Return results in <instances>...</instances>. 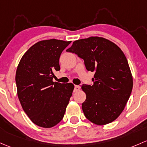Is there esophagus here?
<instances>
[{
	"label": "esophagus",
	"instance_id": "34e87169",
	"mask_svg": "<svg viewBox=\"0 0 147 147\" xmlns=\"http://www.w3.org/2000/svg\"><path fill=\"white\" fill-rule=\"evenodd\" d=\"M80 88H80V86H75V87H74V93H76V92H78V90H80Z\"/></svg>",
	"mask_w": 147,
	"mask_h": 147
}]
</instances>
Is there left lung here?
I'll list each match as a JSON object with an SVG mask.
<instances>
[{"instance_id":"1","label":"left lung","mask_w":147,"mask_h":147,"mask_svg":"<svg viewBox=\"0 0 147 147\" xmlns=\"http://www.w3.org/2000/svg\"><path fill=\"white\" fill-rule=\"evenodd\" d=\"M66 51L76 54L84 60L86 69L95 72L93 85L81 87L86 95L82 103L86 118L98 125L115 120L125 109L133 87L123 51L113 42L99 37L74 41Z\"/></svg>"}]
</instances>
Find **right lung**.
<instances>
[{"instance_id":"obj_1","label":"right lung","mask_w":147,"mask_h":147,"mask_svg":"<svg viewBox=\"0 0 147 147\" xmlns=\"http://www.w3.org/2000/svg\"><path fill=\"white\" fill-rule=\"evenodd\" d=\"M71 41L51 39L37 42L24 54L16 71L17 93L32 122L50 128L63 119L74 88L71 83L54 82L60 56Z\"/></svg>"}]
</instances>
